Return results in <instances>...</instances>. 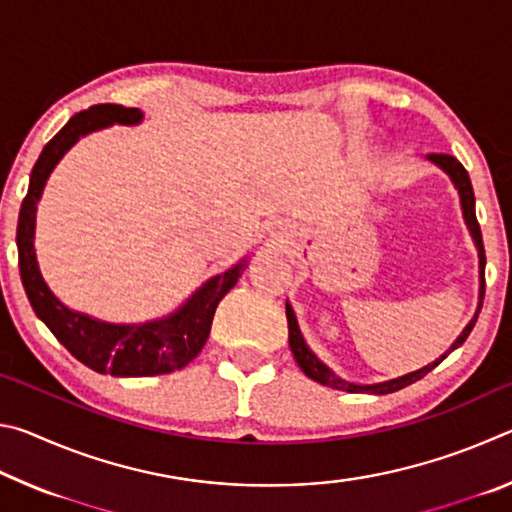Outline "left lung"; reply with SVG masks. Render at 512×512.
<instances>
[{
    "instance_id": "1",
    "label": "left lung",
    "mask_w": 512,
    "mask_h": 512,
    "mask_svg": "<svg viewBox=\"0 0 512 512\" xmlns=\"http://www.w3.org/2000/svg\"><path fill=\"white\" fill-rule=\"evenodd\" d=\"M427 158L438 164L440 169H443L449 178H452L454 187L458 189V196H461V207H463V219L467 223V228H470L472 232V239L476 244V250H479V277H481V287H479V309H476L474 318L467 323V327L461 332V336L454 341L452 348H449V352L456 350L458 345H463L467 336H470L472 327L476 323V318H479V311H481V305H483V296H485V250H483V237H481V228H479V221H476V212H474V189H472V183H470V176H467V171L461 162H458L456 158H452V155L447 153H429ZM287 323H289V348L293 352V357H296L300 370L305 372V375L309 379L318 381V384L323 386H329V388H336V391H348V393H372V395H386V393H395L400 391V388L413 384V381L422 379L427 372H431L433 368L438 366L440 361H443L449 352H445L443 357L436 359L433 363H429V366H424L420 370L415 372H409V375L404 377H397V379H391V381H381V384H370V386H359V384H350V381H343L341 377H336L332 370H329L323 361H320L314 352H311L307 348L305 339H302L300 334V327H298V320H296V314H293L291 305L287 302Z\"/></svg>"
}]
</instances>
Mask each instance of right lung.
Returning <instances> with one entry per match:
<instances>
[{
  "mask_svg": "<svg viewBox=\"0 0 512 512\" xmlns=\"http://www.w3.org/2000/svg\"><path fill=\"white\" fill-rule=\"evenodd\" d=\"M142 117L140 108H124L117 103H99V106L76 112L51 137L38 162L33 164L29 192L24 196L20 219H17L15 239L20 277L36 316L51 329V334L65 345L74 359H79L94 372L112 377H151L185 368L203 350L219 302L246 271V259H241L228 271L210 277L178 311H173L167 318L140 325L103 323V320L90 318L81 311H72L42 280L33 235H36V205L49 173L79 142V137L112 124L135 126L140 124Z\"/></svg>",
  "mask_w": 512,
  "mask_h": 512,
  "instance_id": "add662e5",
  "label": "right lung"
}]
</instances>
